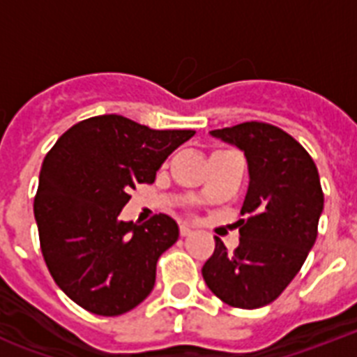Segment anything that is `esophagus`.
Returning <instances> with one entry per match:
<instances>
[{"instance_id": "obj_1", "label": "esophagus", "mask_w": 357, "mask_h": 357, "mask_svg": "<svg viewBox=\"0 0 357 357\" xmlns=\"http://www.w3.org/2000/svg\"><path fill=\"white\" fill-rule=\"evenodd\" d=\"M179 234H181V237H189L192 234V228H190L189 224H181L179 226Z\"/></svg>"}]
</instances>
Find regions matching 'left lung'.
<instances>
[{
	"mask_svg": "<svg viewBox=\"0 0 357 357\" xmlns=\"http://www.w3.org/2000/svg\"><path fill=\"white\" fill-rule=\"evenodd\" d=\"M211 135L244 151L250 185L238 246L228 252L215 237L202 276L224 304L257 310L285 291L315 244L324 207L319 170L304 146L271 123L244 122Z\"/></svg>",
	"mask_w": 357,
	"mask_h": 357,
	"instance_id": "left-lung-1",
	"label": "left lung"
}]
</instances>
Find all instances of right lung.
<instances>
[{"instance_id": "obj_1", "label": "right lung", "mask_w": 357, "mask_h": 357, "mask_svg": "<svg viewBox=\"0 0 357 357\" xmlns=\"http://www.w3.org/2000/svg\"><path fill=\"white\" fill-rule=\"evenodd\" d=\"M192 135L102 114L72 126L47 151L33 204L40 250L55 283L83 310L116 317L151 293L157 259L178 241V224L162 213L140 226L119 215L129 192L153 183Z\"/></svg>"}]
</instances>
